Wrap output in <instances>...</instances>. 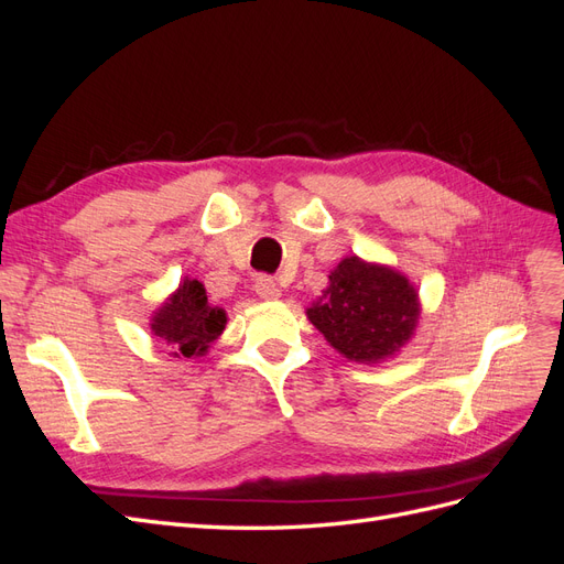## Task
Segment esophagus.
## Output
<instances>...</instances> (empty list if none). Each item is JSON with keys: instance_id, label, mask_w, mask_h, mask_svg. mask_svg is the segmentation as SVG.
Wrapping results in <instances>:
<instances>
[{"instance_id": "esophagus-1", "label": "esophagus", "mask_w": 564, "mask_h": 564, "mask_svg": "<svg viewBox=\"0 0 564 564\" xmlns=\"http://www.w3.org/2000/svg\"><path fill=\"white\" fill-rule=\"evenodd\" d=\"M253 292L259 294L261 299H265V301H275V299H280V289H278L275 280L268 278V275H259V278H256V282H253Z\"/></svg>"}]
</instances>
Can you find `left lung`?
<instances>
[{
	"instance_id": "obj_1",
	"label": "left lung",
	"mask_w": 564,
	"mask_h": 564,
	"mask_svg": "<svg viewBox=\"0 0 564 564\" xmlns=\"http://www.w3.org/2000/svg\"><path fill=\"white\" fill-rule=\"evenodd\" d=\"M305 315L348 360L377 365L412 338L421 305L398 270L348 256Z\"/></svg>"
}]
</instances>
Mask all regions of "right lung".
<instances>
[{"mask_svg":"<svg viewBox=\"0 0 564 564\" xmlns=\"http://www.w3.org/2000/svg\"><path fill=\"white\" fill-rule=\"evenodd\" d=\"M226 322V311L207 301L204 284L185 278L162 308H158L150 329L166 340V346H172L169 355L193 357L209 350L214 340L224 334Z\"/></svg>","mask_w":564,"mask_h":564,"instance_id":"1","label":"right lung"}]
</instances>
